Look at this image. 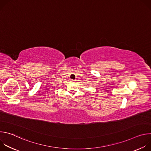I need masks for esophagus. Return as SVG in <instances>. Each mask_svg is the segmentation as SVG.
Wrapping results in <instances>:
<instances>
[{"mask_svg": "<svg viewBox=\"0 0 151 151\" xmlns=\"http://www.w3.org/2000/svg\"><path fill=\"white\" fill-rule=\"evenodd\" d=\"M72 81H73V80H72Z\"/></svg>", "mask_w": 151, "mask_h": 151, "instance_id": "1", "label": "esophagus"}]
</instances>
